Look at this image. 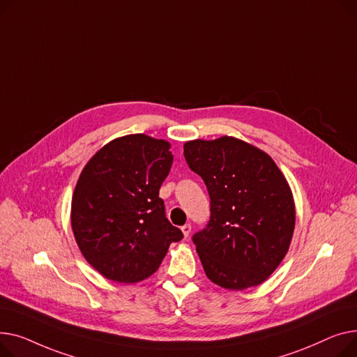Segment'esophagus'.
Returning <instances> with one entry per match:
<instances>
[{
    "label": "esophagus",
    "mask_w": 357,
    "mask_h": 357,
    "mask_svg": "<svg viewBox=\"0 0 357 357\" xmlns=\"http://www.w3.org/2000/svg\"><path fill=\"white\" fill-rule=\"evenodd\" d=\"M181 232L187 238L188 235H190V232H192V225L190 223H185L184 226H181Z\"/></svg>",
    "instance_id": "obj_1"
}]
</instances>
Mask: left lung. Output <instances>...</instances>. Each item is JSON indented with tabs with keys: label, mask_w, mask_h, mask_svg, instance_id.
<instances>
[{
	"label": "left lung",
	"mask_w": 357,
	"mask_h": 357,
	"mask_svg": "<svg viewBox=\"0 0 357 357\" xmlns=\"http://www.w3.org/2000/svg\"><path fill=\"white\" fill-rule=\"evenodd\" d=\"M184 158L211 197V219L193 235L207 278L226 289L259 285L287 255L296 226L284 174L268 154L232 137L188 141Z\"/></svg>",
	"instance_id": "left-lung-1"
}]
</instances>
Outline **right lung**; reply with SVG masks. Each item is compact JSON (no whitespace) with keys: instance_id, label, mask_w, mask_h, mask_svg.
I'll return each instance as SVG.
<instances>
[{"instance_id":"add662e5","label":"right lung","mask_w":357,"mask_h":357,"mask_svg":"<svg viewBox=\"0 0 357 357\" xmlns=\"http://www.w3.org/2000/svg\"><path fill=\"white\" fill-rule=\"evenodd\" d=\"M173 164L170 144L144 134L116 138L83 169L72 199V229L85 259L116 282L158 269L183 232L158 196Z\"/></svg>"}]
</instances>
